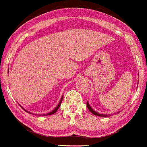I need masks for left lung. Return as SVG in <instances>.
<instances>
[{"label": "left lung", "mask_w": 147, "mask_h": 147, "mask_svg": "<svg viewBox=\"0 0 147 147\" xmlns=\"http://www.w3.org/2000/svg\"><path fill=\"white\" fill-rule=\"evenodd\" d=\"M138 77H139V74H138ZM87 107H88V109H89V111H91V112L92 113L93 115H96V116H99V117H107L110 116V115H106V114H99L98 112H96V111H95L92 108H91V106H90V105H89L88 102H87ZM117 113H119V112H117Z\"/></svg>", "instance_id": "8db88e82"}]
</instances>
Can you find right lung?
<instances>
[{"label": "right lung", "mask_w": 147, "mask_h": 147, "mask_svg": "<svg viewBox=\"0 0 147 147\" xmlns=\"http://www.w3.org/2000/svg\"><path fill=\"white\" fill-rule=\"evenodd\" d=\"M62 99H63V96H61V100H60L59 102L58 105L56 106V107L53 110V111H51V112L47 113V114H45V115H44V116H47V115H53V114H54V113H56V111H57V110L59 109V106H61V101H62ZM22 109H23L25 111H27V113H30V114H32V115H35V114H33V113H31V112H30V111H27V110H25L23 107H22Z\"/></svg>", "instance_id": "right-lung-1"}]
</instances>
